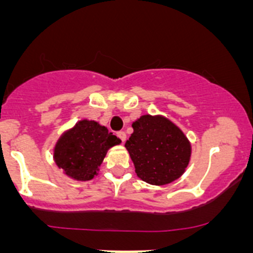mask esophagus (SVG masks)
<instances>
[{
  "mask_svg": "<svg viewBox=\"0 0 253 253\" xmlns=\"http://www.w3.org/2000/svg\"><path fill=\"white\" fill-rule=\"evenodd\" d=\"M117 137H119V138L121 139L122 142H125V141H126V133H125L124 131H120V132H117Z\"/></svg>",
  "mask_w": 253,
  "mask_h": 253,
  "instance_id": "1",
  "label": "esophagus"
}]
</instances>
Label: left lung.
<instances>
[{"mask_svg":"<svg viewBox=\"0 0 253 253\" xmlns=\"http://www.w3.org/2000/svg\"><path fill=\"white\" fill-rule=\"evenodd\" d=\"M132 127L133 133L125 147L137 176L155 186L177 180L185 172L192 150L185 133L162 115H143Z\"/></svg>","mask_w":253,"mask_h":253,"instance_id":"left-lung-1","label":"left lung"}]
</instances>
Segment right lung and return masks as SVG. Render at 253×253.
<instances>
[{
    "label": "right lung",
    "instance_id": "add662e5",
    "mask_svg": "<svg viewBox=\"0 0 253 253\" xmlns=\"http://www.w3.org/2000/svg\"><path fill=\"white\" fill-rule=\"evenodd\" d=\"M121 139L96 121L81 120L61 134L53 148V160L63 174L77 181L98 175L106 153Z\"/></svg>",
    "mask_w": 253,
    "mask_h": 253
}]
</instances>
